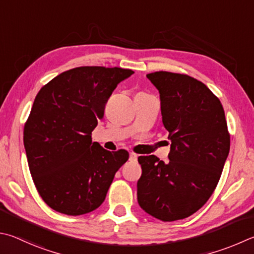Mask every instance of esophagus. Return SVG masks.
<instances>
[{"instance_id":"34e87169","label":"esophagus","mask_w":254,"mask_h":254,"mask_svg":"<svg viewBox=\"0 0 254 254\" xmlns=\"http://www.w3.org/2000/svg\"><path fill=\"white\" fill-rule=\"evenodd\" d=\"M136 160H137V154L130 153V161H136Z\"/></svg>"}]
</instances>
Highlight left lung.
I'll list each match as a JSON object with an SVG mask.
<instances>
[{
    "label": "left lung",
    "mask_w": 254,
    "mask_h": 254,
    "mask_svg": "<svg viewBox=\"0 0 254 254\" xmlns=\"http://www.w3.org/2000/svg\"><path fill=\"white\" fill-rule=\"evenodd\" d=\"M159 90L162 121L171 140L169 161L139 156L137 202L163 222L186 219L210 199L230 151V133L218 96L180 73L146 74Z\"/></svg>",
    "instance_id": "obj_1"
}]
</instances>
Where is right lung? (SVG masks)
Masks as SVG:
<instances>
[{
    "label": "right lung",
    "instance_id": "add662e5",
    "mask_svg": "<svg viewBox=\"0 0 254 254\" xmlns=\"http://www.w3.org/2000/svg\"><path fill=\"white\" fill-rule=\"evenodd\" d=\"M133 73L122 67H74L35 96L23 141L34 186L51 209L81 215L103 203L128 152L104 150L92 142V131L115 87Z\"/></svg>",
    "mask_w": 254,
    "mask_h": 254
}]
</instances>
